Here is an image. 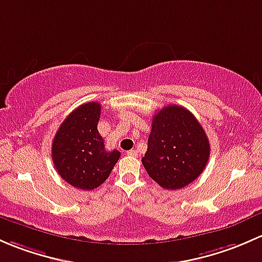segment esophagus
I'll return each mask as SVG.
<instances>
[{
    "label": "esophagus",
    "mask_w": 262,
    "mask_h": 262,
    "mask_svg": "<svg viewBox=\"0 0 262 262\" xmlns=\"http://www.w3.org/2000/svg\"><path fill=\"white\" fill-rule=\"evenodd\" d=\"M127 155H130V156H134V158H136V156L139 155V152H137L136 150H130V151H127Z\"/></svg>",
    "instance_id": "obj_1"
}]
</instances>
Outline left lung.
I'll return each mask as SVG.
<instances>
[{
    "mask_svg": "<svg viewBox=\"0 0 262 262\" xmlns=\"http://www.w3.org/2000/svg\"><path fill=\"white\" fill-rule=\"evenodd\" d=\"M209 151L208 137L193 113L171 104L154 115L147 151L141 161L160 187L177 190L202 174Z\"/></svg>",
    "mask_w": 262,
    "mask_h": 262,
    "instance_id": "obj_1",
    "label": "left lung"
}]
</instances>
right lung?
Segmentation results:
<instances>
[{"mask_svg":"<svg viewBox=\"0 0 262 262\" xmlns=\"http://www.w3.org/2000/svg\"><path fill=\"white\" fill-rule=\"evenodd\" d=\"M101 104L90 102L75 108L60 125L51 145L56 171L68 184L83 190L99 187L111 174L120 151H106L97 130Z\"/></svg>","mask_w":262,"mask_h":262,"instance_id":"1","label":"right lung"}]
</instances>
